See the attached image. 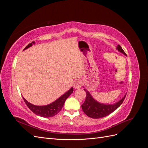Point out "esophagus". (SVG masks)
Segmentation results:
<instances>
[{
	"mask_svg": "<svg viewBox=\"0 0 148 148\" xmlns=\"http://www.w3.org/2000/svg\"><path fill=\"white\" fill-rule=\"evenodd\" d=\"M73 86L75 89H79L82 87V83L79 80H76L73 83Z\"/></svg>",
	"mask_w": 148,
	"mask_h": 148,
	"instance_id": "esophagus-1",
	"label": "esophagus"
}]
</instances>
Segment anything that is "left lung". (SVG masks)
<instances>
[{
  "label": "left lung",
  "instance_id": "1",
  "mask_svg": "<svg viewBox=\"0 0 148 148\" xmlns=\"http://www.w3.org/2000/svg\"><path fill=\"white\" fill-rule=\"evenodd\" d=\"M117 49L119 52L127 56L126 53L124 52L123 49L120 45L117 46ZM84 90L86 91V97L84 102L82 105V109L85 114L92 119H100L110 114L112 112H113L122 104L127 95L126 94L122 99L117 103H115V104H103L94 99L92 96L90 95V93L86 89H84Z\"/></svg>",
  "mask_w": 148,
  "mask_h": 148
}]
</instances>
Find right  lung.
<instances>
[{
    "label": "right lung",
    "mask_w": 148,
    "mask_h": 148,
    "mask_svg": "<svg viewBox=\"0 0 148 148\" xmlns=\"http://www.w3.org/2000/svg\"><path fill=\"white\" fill-rule=\"evenodd\" d=\"M33 44H34V41L29 43L28 45L24 49V50L28 49L31 46H32ZM73 88L71 87L70 90L65 92L64 95L60 97L59 99H57L53 102L47 106H35L28 102L24 97H23V99L25 102L26 103V106L28 107V108L36 115L41 116L42 117H51L57 115L61 110L66 99L69 97V96L73 92Z\"/></svg>",
    "instance_id": "obj_1"
}]
</instances>
